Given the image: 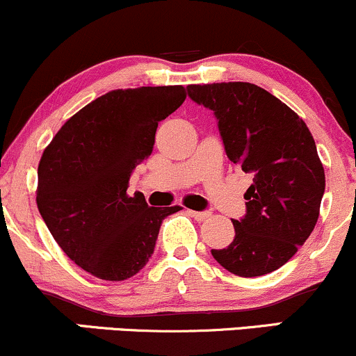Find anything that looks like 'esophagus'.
I'll use <instances>...</instances> for the list:
<instances>
[{"label": "esophagus", "instance_id": "34e87169", "mask_svg": "<svg viewBox=\"0 0 356 356\" xmlns=\"http://www.w3.org/2000/svg\"><path fill=\"white\" fill-rule=\"evenodd\" d=\"M189 214H191L192 218H194L195 220H204V219L209 218L211 212H209V211H189Z\"/></svg>", "mask_w": 356, "mask_h": 356}]
</instances>
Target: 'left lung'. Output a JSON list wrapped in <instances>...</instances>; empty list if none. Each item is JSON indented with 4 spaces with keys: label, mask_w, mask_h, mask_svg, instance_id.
I'll return each instance as SVG.
<instances>
[{
    "label": "left lung",
    "mask_w": 356,
    "mask_h": 356,
    "mask_svg": "<svg viewBox=\"0 0 356 356\" xmlns=\"http://www.w3.org/2000/svg\"><path fill=\"white\" fill-rule=\"evenodd\" d=\"M187 95L212 110L227 159L252 174L246 214L212 257L236 276L254 277L288 263L320 214L325 170L312 132L280 99L246 81L189 85Z\"/></svg>",
    "instance_id": "8db88e82"
}]
</instances>
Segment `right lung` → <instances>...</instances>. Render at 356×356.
Here are the masks:
<instances>
[{
  "label": "right lung",
  "mask_w": 356,
  "mask_h": 356,
  "mask_svg": "<svg viewBox=\"0 0 356 356\" xmlns=\"http://www.w3.org/2000/svg\"><path fill=\"white\" fill-rule=\"evenodd\" d=\"M186 100L182 85L113 90L67 120L38 165V211L63 252L90 275L124 281L154 254L161 224L181 207L127 194L159 122Z\"/></svg>",
  "instance_id": "add662e5"
}]
</instances>
